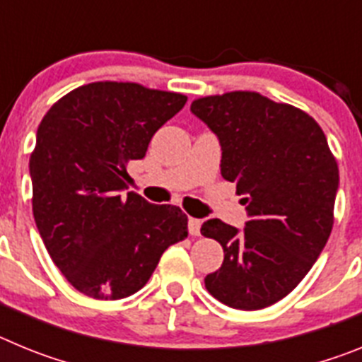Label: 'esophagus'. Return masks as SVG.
Instances as JSON below:
<instances>
[{
	"label": "esophagus",
	"mask_w": 362,
	"mask_h": 362,
	"mask_svg": "<svg viewBox=\"0 0 362 362\" xmlns=\"http://www.w3.org/2000/svg\"><path fill=\"white\" fill-rule=\"evenodd\" d=\"M188 232H190V235H194V238L201 235V219L190 217V219H188Z\"/></svg>",
	"instance_id": "34e87169"
}]
</instances>
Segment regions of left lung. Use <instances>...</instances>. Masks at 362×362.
<instances>
[{
  "label": "left lung",
  "mask_w": 362,
  "mask_h": 362,
  "mask_svg": "<svg viewBox=\"0 0 362 362\" xmlns=\"http://www.w3.org/2000/svg\"><path fill=\"white\" fill-rule=\"evenodd\" d=\"M190 110L219 137L221 175L238 185L250 217L243 232L203 223L225 250L204 286L230 308H267L303 281L330 238L337 161L317 121L259 92L204 95Z\"/></svg>",
  "instance_id": "8db88e82"
}]
</instances>
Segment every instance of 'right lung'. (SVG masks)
Wrapping results in <instances>:
<instances>
[{
    "instance_id": "add662e5",
    "label": "right lung",
    "mask_w": 362,
    "mask_h": 362,
    "mask_svg": "<svg viewBox=\"0 0 362 362\" xmlns=\"http://www.w3.org/2000/svg\"><path fill=\"white\" fill-rule=\"evenodd\" d=\"M187 103L179 92L95 81L57 99L30 153L32 212L65 279L92 299L141 290L163 252L188 235L174 204L123 190L127 165L145 158L152 136Z\"/></svg>"
}]
</instances>
